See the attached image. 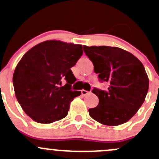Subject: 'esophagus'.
<instances>
[{"instance_id":"1","label":"esophagus","mask_w":159,"mask_h":159,"mask_svg":"<svg viewBox=\"0 0 159 159\" xmlns=\"http://www.w3.org/2000/svg\"><path fill=\"white\" fill-rule=\"evenodd\" d=\"M89 92H88V91H85V90H81V94L83 95V96H85V95L88 94Z\"/></svg>"}]
</instances>
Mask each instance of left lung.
<instances>
[{
  "label": "left lung",
  "mask_w": 159,
  "mask_h": 159,
  "mask_svg": "<svg viewBox=\"0 0 159 159\" xmlns=\"http://www.w3.org/2000/svg\"><path fill=\"white\" fill-rule=\"evenodd\" d=\"M83 49L99 81L109 84L107 91L92 90L99 103L88 110L90 116L107 126L126 123L141 107L148 93L149 81L143 63L120 48L83 46Z\"/></svg>",
  "instance_id": "left-lung-1"
}]
</instances>
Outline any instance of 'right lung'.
Here are the masks:
<instances>
[{
  "mask_svg": "<svg viewBox=\"0 0 159 159\" xmlns=\"http://www.w3.org/2000/svg\"><path fill=\"white\" fill-rule=\"evenodd\" d=\"M81 45L49 40L36 45L15 68V95L25 113L39 123L66 117L70 103L81 91H72L75 77L71 68L82 56ZM63 80L66 81L61 86Z\"/></svg>",
  "mask_w": 159,
  "mask_h": 159,
  "instance_id": "right-lung-1",
  "label": "right lung"
}]
</instances>
